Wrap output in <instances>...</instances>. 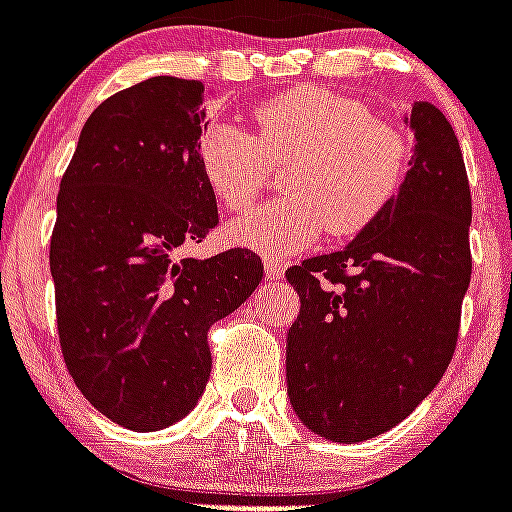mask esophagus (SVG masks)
<instances>
[{
    "label": "esophagus",
    "instance_id": "esophagus-1",
    "mask_svg": "<svg viewBox=\"0 0 512 512\" xmlns=\"http://www.w3.org/2000/svg\"><path fill=\"white\" fill-rule=\"evenodd\" d=\"M265 276L270 281H278V278H284V263H278V260H265Z\"/></svg>",
    "mask_w": 512,
    "mask_h": 512
}]
</instances>
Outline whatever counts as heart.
<instances>
[{
	"instance_id": "heart-1",
	"label": "heart",
	"mask_w": 512,
	"mask_h": 512,
	"mask_svg": "<svg viewBox=\"0 0 512 512\" xmlns=\"http://www.w3.org/2000/svg\"><path fill=\"white\" fill-rule=\"evenodd\" d=\"M252 136L228 123L197 139V165L213 197L247 210L265 189V162H284L289 194L228 226V239L263 257H289L331 231L355 236L392 205L405 184L413 147L360 99L299 86L260 105Z\"/></svg>"
}]
</instances>
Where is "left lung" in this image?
Wrapping results in <instances>:
<instances>
[{
	"label": "left lung",
	"mask_w": 512,
	"mask_h": 512,
	"mask_svg": "<svg viewBox=\"0 0 512 512\" xmlns=\"http://www.w3.org/2000/svg\"><path fill=\"white\" fill-rule=\"evenodd\" d=\"M405 184L342 252L286 270L299 315L286 334V392L307 429L363 442L394 429L452 360L471 284V189L450 120L405 112Z\"/></svg>",
	"instance_id": "8db88e82"
}]
</instances>
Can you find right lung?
<instances>
[{"label":"right lung","instance_id":"right-lung-1","mask_svg":"<svg viewBox=\"0 0 512 512\" xmlns=\"http://www.w3.org/2000/svg\"><path fill=\"white\" fill-rule=\"evenodd\" d=\"M205 83L155 76L91 112L60 181L49 268L70 376L131 431L189 415L210 378L207 328L263 281V260L228 249L181 257L218 226L197 165Z\"/></svg>","mask_w":512,"mask_h":512}]
</instances>
